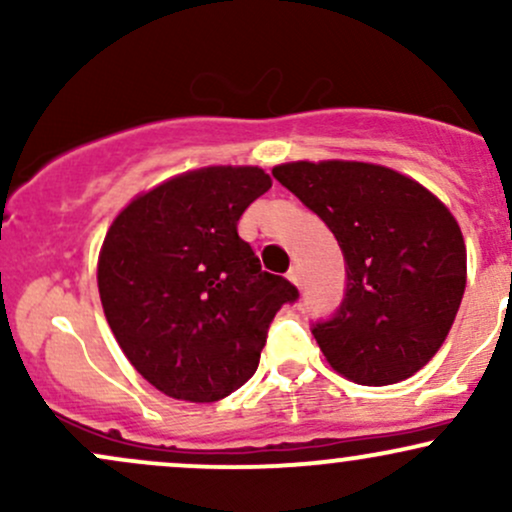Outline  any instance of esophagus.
<instances>
[{"mask_svg":"<svg viewBox=\"0 0 512 512\" xmlns=\"http://www.w3.org/2000/svg\"><path fill=\"white\" fill-rule=\"evenodd\" d=\"M286 276H289V281H291L293 286H298V289H301V284H303V274H301V269H298V267H291V269H289V274H286Z\"/></svg>","mask_w":512,"mask_h":512,"instance_id":"obj_1","label":"esophagus"}]
</instances>
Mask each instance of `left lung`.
I'll list each match as a JSON object with an SVG mask.
<instances>
[{"label": "left lung", "mask_w": 512, "mask_h": 512, "mask_svg": "<svg viewBox=\"0 0 512 512\" xmlns=\"http://www.w3.org/2000/svg\"><path fill=\"white\" fill-rule=\"evenodd\" d=\"M272 173L344 252V301L313 327L327 363L358 385L411 378L436 356L460 310V223L421 182L378 163L291 161Z\"/></svg>", "instance_id": "8db88e82"}]
</instances>
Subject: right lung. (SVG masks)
<instances>
[{"mask_svg": "<svg viewBox=\"0 0 512 512\" xmlns=\"http://www.w3.org/2000/svg\"><path fill=\"white\" fill-rule=\"evenodd\" d=\"M269 187L257 166L187 170L110 223L98 255L105 320L163 395L204 404L238 390L257 370L276 310L298 298L238 236L243 211Z\"/></svg>", "mask_w": 512, "mask_h": 512, "instance_id": "right-lung-1", "label": "right lung"}]
</instances>
